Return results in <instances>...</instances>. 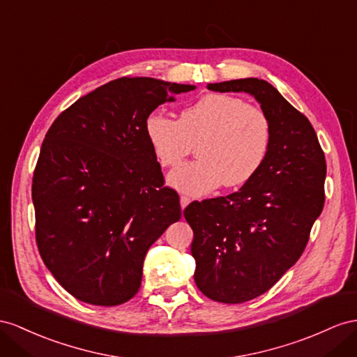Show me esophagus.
<instances>
[{
  "mask_svg": "<svg viewBox=\"0 0 357 357\" xmlns=\"http://www.w3.org/2000/svg\"><path fill=\"white\" fill-rule=\"evenodd\" d=\"M190 202H191V197L190 196H185V195L181 196V208L182 209H184Z\"/></svg>",
  "mask_w": 357,
  "mask_h": 357,
  "instance_id": "1",
  "label": "esophagus"
}]
</instances>
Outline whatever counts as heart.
Wrapping results in <instances>:
<instances>
[{
	"instance_id": "heart-1",
	"label": "heart",
	"mask_w": 357,
	"mask_h": 357,
	"mask_svg": "<svg viewBox=\"0 0 357 357\" xmlns=\"http://www.w3.org/2000/svg\"><path fill=\"white\" fill-rule=\"evenodd\" d=\"M155 158L175 167L199 144V160L169 175L170 185L190 195H205L217 187H240L266 161L271 123L261 108L231 95L209 93L185 107L178 121L152 113L144 125Z\"/></svg>"
}]
</instances>
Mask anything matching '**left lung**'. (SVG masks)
I'll return each instance as SVG.
<instances>
[{"label": "left lung", "instance_id": "8db88e82", "mask_svg": "<svg viewBox=\"0 0 357 357\" xmlns=\"http://www.w3.org/2000/svg\"><path fill=\"white\" fill-rule=\"evenodd\" d=\"M255 96L271 123L262 167L229 196L191 202L195 282L206 297L244 303L267 292L305 252L324 206L326 158L307 117L258 78L208 84Z\"/></svg>", "mask_w": 357, "mask_h": 357}]
</instances>
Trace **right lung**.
<instances>
[{
	"mask_svg": "<svg viewBox=\"0 0 357 357\" xmlns=\"http://www.w3.org/2000/svg\"><path fill=\"white\" fill-rule=\"evenodd\" d=\"M195 86L122 77L79 98L52 122L31 197L45 266L75 298L116 306L139 292L144 255L181 218L144 125Z\"/></svg>",
	"mask_w": 357,
	"mask_h": 357,
	"instance_id": "right-lung-1",
	"label": "right lung"
}]
</instances>
